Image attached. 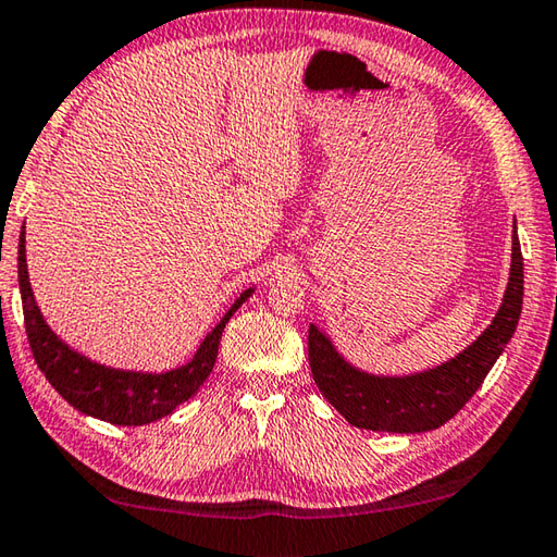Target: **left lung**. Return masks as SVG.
Listing matches in <instances>:
<instances>
[{
    "instance_id": "8db88e82",
    "label": "left lung",
    "mask_w": 557,
    "mask_h": 557,
    "mask_svg": "<svg viewBox=\"0 0 557 557\" xmlns=\"http://www.w3.org/2000/svg\"><path fill=\"white\" fill-rule=\"evenodd\" d=\"M523 300V257L517 230L511 239V271L505 300L490 327L463 354L424 373L369 375L346 363L332 342L310 324L308 359L314 383L346 422L371 432H432L458 414L517 330Z\"/></svg>"
}]
</instances>
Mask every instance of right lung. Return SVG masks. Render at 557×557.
<instances>
[{"label":"right lung","instance_id":"obj_1","mask_svg":"<svg viewBox=\"0 0 557 557\" xmlns=\"http://www.w3.org/2000/svg\"><path fill=\"white\" fill-rule=\"evenodd\" d=\"M24 243V230H21L18 288L21 306H24L28 344L38 369L44 371L48 383L72 407L84 414H91L119 426H143L157 422V419L166 417L182 403H186L206 383V377L211 375L218 359V344L220 337H223L227 320L251 296L249 288L233 302V308L225 312V318L215 324L213 332H208V337L198 346L194 359L186 366H180V369L166 373H135L109 369V366L94 363L87 356L70 349L65 342L58 339V334H52L36 306L34 293H30Z\"/></svg>","mask_w":557,"mask_h":557}]
</instances>
